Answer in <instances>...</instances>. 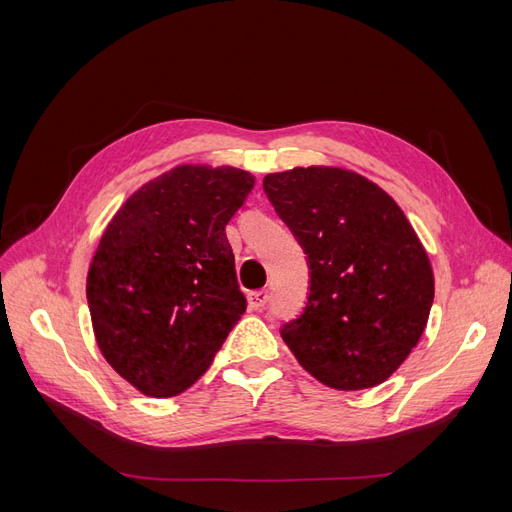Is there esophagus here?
Returning a JSON list of instances; mask_svg holds the SVG:
<instances>
[{"label": "esophagus", "instance_id": "1", "mask_svg": "<svg viewBox=\"0 0 512 512\" xmlns=\"http://www.w3.org/2000/svg\"><path fill=\"white\" fill-rule=\"evenodd\" d=\"M247 301H250L252 309H262L269 301V292L267 290H254V292L247 294Z\"/></svg>", "mask_w": 512, "mask_h": 512}]
</instances>
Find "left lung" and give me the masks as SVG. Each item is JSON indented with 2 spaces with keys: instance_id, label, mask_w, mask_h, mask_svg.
<instances>
[{
  "instance_id": "obj_1",
  "label": "left lung",
  "mask_w": 512,
  "mask_h": 512,
  "mask_svg": "<svg viewBox=\"0 0 512 512\" xmlns=\"http://www.w3.org/2000/svg\"><path fill=\"white\" fill-rule=\"evenodd\" d=\"M262 188L312 271L284 342L331 389L382 384L418 344L433 303L431 262L412 224L380 185L346 168L297 166Z\"/></svg>"
}]
</instances>
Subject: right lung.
<instances>
[{
	"instance_id": "add662e5",
	"label": "right lung",
	"mask_w": 512,
	"mask_h": 512,
	"mask_svg": "<svg viewBox=\"0 0 512 512\" xmlns=\"http://www.w3.org/2000/svg\"><path fill=\"white\" fill-rule=\"evenodd\" d=\"M252 188L247 170L181 164L104 228L87 273L91 327L108 365L143 395L190 389L243 316L224 228Z\"/></svg>"
}]
</instances>
